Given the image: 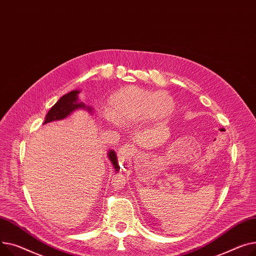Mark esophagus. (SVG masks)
Wrapping results in <instances>:
<instances>
[{
    "instance_id": "34e87169",
    "label": "esophagus",
    "mask_w": 256,
    "mask_h": 256,
    "mask_svg": "<svg viewBox=\"0 0 256 256\" xmlns=\"http://www.w3.org/2000/svg\"><path fill=\"white\" fill-rule=\"evenodd\" d=\"M131 153H132L131 146L130 144H125L122 148H120L118 156L120 159H121V161L125 162V161H128L130 159Z\"/></svg>"
}]
</instances>
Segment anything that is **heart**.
<instances>
[{"instance_id": "b5f03b06", "label": "heart", "mask_w": 256, "mask_h": 256, "mask_svg": "<svg viewBox=\"0 0 256 256\" xmlns=\"http://www.w3.org/2000/svg\"><path fill=\"white\" fill-rule=\"evenodd\" d=\"M174 110V102L168 94L128 86L110 97V108H103L101 114L108 124L128 126L148 118L161 121L170 116Z\"/></svg>"}]
</instances>
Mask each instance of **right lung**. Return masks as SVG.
I'll return each mask as SVG.
<instances>
[{
    "label": "right lung",
    "instance_id": "obj_1",
    "mask_svg": "<svg viewBox=\"0 0 256 256\" xmlns=\"http://www.w3.org/2000/svg\"><path fill=\"white\" fill-rule=\"evenodd\" d=\"M78 91H72L66 95H64L63 97L60 98L58 100V102L54 105V106L50 110V112L46 114V118H45L44 124L52 122V121H56V120H62L65 118L67 116H69L73 110H78V108H86L84 104L82 102L78 103ZM86 110H91V108ZM108 157L110 159V161L112 162L116 170L118 168V162H116V153L114 151H110L108 153Z\"/></svg>",
    "mask_w": 256,
    "mask_h": 256
}]
</instances>
